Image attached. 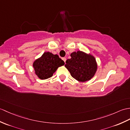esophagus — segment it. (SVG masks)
<instances>
[{
	"label": "esophagus",
	"mask_w": 130,
	"mask_h": 130,
	"mask_svg": "<svg viewBox=\"0 0 130 130\" xmlns=\"http://www.w3.org/2000/svg\"><path fill=\"white\" fill-rule=\"evenodd\" d=\"M62 59L63 60V61H64L65 62H66V59L65 58H62Z\"/></svg>",
	"instance_id": "34e87169"
}]
</instances>
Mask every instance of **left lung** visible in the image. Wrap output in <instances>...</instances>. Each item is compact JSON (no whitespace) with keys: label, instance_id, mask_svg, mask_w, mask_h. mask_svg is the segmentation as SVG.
<instances>
[{"label":"left lung","instance_id":"1","mask_svg":"<svg viewBox=\"0 0 130 130\" xmlns=\"http://www.w3.org/2000/svg\"><path fill=\"white\" fill-rule=\"evenodd\" d=\"M70 56L66 61L65 66L72 77L80 82H85L94 76L98 64L92 55L79 50L72 52Z\"/></svg>","mask_w":130,"mask_h":130}]
</instances>
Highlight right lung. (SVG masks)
<instances>
[{"instance_id": "obj_1", "label": "right lung", "mask_w": 130, "mask_h": 130, "mask_svg": "<svg viewBox=\"0 0 130 130\" xmlns=\"http://www.w3.org/2000/svg\"><path fill=\"white\" fill-rule=\"evenodd\" d=\"M64 64V61L57 54L54 55L47 51L33 62L32 67L39 79L45 80L52 76L58 68Z\"/></svg>"}]
</instances>
